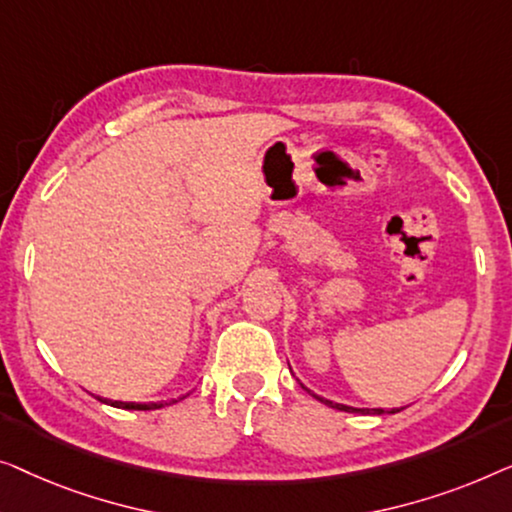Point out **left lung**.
Wrapping results in <instances>:
<instances>
[{
    "label": "left lung",
    "mask_w": 512,
    "mask_h": 512,
    "mask_svg": "<svg viewBox=\"0 0 512 512\" xmlns=\"http://www.w3.org/2000/svg\"><path fill=\"white\" fill-rule=\"evenodd\" d=\"M304 387V385H301ZM306 392H311L308 390V387H304ZM313 394V392H311ZM315 399L318 401H322V403H327L329 408H336V410H345V413H362V415H369V413H373V415H383L385 413V408H352V406H345V403H334V401H329V399H325V397H318V394H313ZM387 413H399V408H392V410H387Z\"/></svg>",
    "instance_id": "left-lung-1"
}]
</instances>
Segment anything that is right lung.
<instances>
[{
  "instance_id": "obj_1",
  "label": "right lung",
  "mask_w": 512,
  "mask_h": 512,
  "mask_svg": "<svg viewBox=\"0 0 512 512\" xmlns=\"http://www.w3.org/2000/svg\"><path fill=\"white\" fill-rule=\"evenodd\" d=\"M99 401H104V403H109V406H113V408H125V410H155V408H162L164 403H134V401H111V399H102V397H97ZM181 399H185V397H181ZM178 399V401H181ZM169 403H176V399H171Z\"/></svg>"
}]
</instances>
